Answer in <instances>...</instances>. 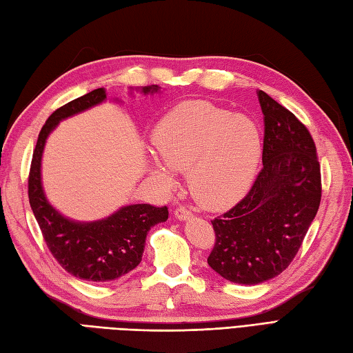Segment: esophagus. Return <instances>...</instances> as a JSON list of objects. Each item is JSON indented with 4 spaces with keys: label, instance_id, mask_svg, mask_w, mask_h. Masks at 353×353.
I'll list each match as a JSON object with an SVG mask.
<instances>
[{
    "label": "esophagus",
    "instance_id": "esophagus-1",
    "mask_svg": "<svg viewBox=\"0 0 353 353\" xmlns=\"http://www.w3.org/2000/svg\"><path fill=\"white\" fill-rule=\"evenodd\" d=\"M174 214H175V216H176L179 221H185V219L192 218V212L189 210V208H187V207H183V205L176 207L175 210H174Z\"/></svg>",
    "mask_w": 353,
    "mask_h": 353
}]
</instances>
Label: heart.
<instances>
[{
	"instance_id": "heart-1",
	"label": "heart",
	"mask_w": 353,
	"mask_h": 353,
	"mask_svg": "<svg viewBox=\"0 0 353 353\" xmlns=\"http://www.w3.org/2000/svg\"><path fill=\"white\" fill-rule=\"evenodd\" d=\"M152 146L158 158L152 175L172 187V170L184 172L193 199L222 208L248 190L262 155L261 132L253 120L207 102H185L155 125Z\"/></svg>"
}]
</instances>
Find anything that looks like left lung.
<instances>
[{
  "instance_id": "left-lung-1",
  "label": "left lung",
  "mask_w": 353,
  "mask_h": 353,
  "mask_svg": "<svg viewBox=\"0 0 353 353\" xmlns=\"http://www.w3.org/2000/svg\"><path fill=\"white\" fill-rule=\"evenodd\" d=\"M262 163L250 192L212 221L210 267L230 282L257 285L279 276L296 257L321 201L317 149L307 128L267 92Z\"/></svg>"
}]
</instances>
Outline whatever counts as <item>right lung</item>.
Segmentation results:
<instances>
[{"instance_id": "obj_1", "label": "right lung", "mask_w": 353, "mask_h": 353, "mask_svg": "<svg viewBox=\"0 0 353 353\" xmlns=\"http://www.w3.org/2000/svg\"><path fill=\"white\" fill-rule=\"evenodd\" d=\"M158 90V85H149L143 92ZM105 99L106 90L97 88L57 108L41 129L28 172V201L50 253L71 276L88 282H110L132 271L141 262L150 227L169 218L166 205L134 204L121 207L106 219L83 224L63 218L48 204L41 184V157L48 134L61 120Z\"/></svg>"}]
</instances>
